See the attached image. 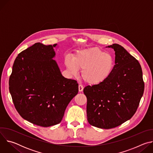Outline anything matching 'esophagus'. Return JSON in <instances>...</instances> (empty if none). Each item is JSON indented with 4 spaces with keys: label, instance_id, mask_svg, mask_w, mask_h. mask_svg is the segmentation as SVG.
<instances>
[{
    "label": "esophagus",
    "instance_id": "obj_1",
    "mask_svg": "<svg viewBox=\"0 0 153 153\" xmlns=\"http://www.w3.org/2000/svg\"><path fill=\"white\" fill-rule=\"evenodd\" d=\"M83 86L82 85H79V91L80 92H81L83 91Z\"/></svg>",
    "mask_w": 153,
    "mask_h": 153
}]
</instances>
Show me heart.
I'll list each match as a JSON object with an SVG mask.
<instances>
[{
	"label": "heart",
	"mask_w": 153,
	"mask_h": 153,
	"mask_svg": "<svg viewBox=\"0 0 153 153\" xmlns=\"http://www.w3.org/2000/svg\"><path fill=\"white\" fill-rule=\"evenodd\" d=\"M65 65L70 73L76 76L82 70V77L87 83L99 85L111 75L114 68L113 57L97 47L78 51L73 57L65 59Z\"/></svg>",
	"instance_id": "obj_1"
}]
</instances>
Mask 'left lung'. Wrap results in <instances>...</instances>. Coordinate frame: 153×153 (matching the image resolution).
<instances>
[{"mask_svg":"<svg viewBox=\"0 0 153 153\" xmlns=\"http://www.w3.org/2000/svg\"><path fill=\"white\" fill-rule=\"evenodd\" d=\"M115 51L111 75L99 85L86 86L87 120L94 126L111 129L131 118L144 91L142 70L137 60L116 43L108 46Z\"/></svg>","mask_w":153,"mask_h":153,"instance_id":"8db88e82","label":"left lung"}]
</instances>
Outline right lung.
Segmentation results:
<instances>
[{"label":"right lung","instance_id":"1","mask_svg":"<svg viewBox=\"0 0 153 153\" xmlns=\"http://www.w3.org/2000/svg\"><path fill=\"white\" fill-rule=\"evenodd\" d=\"M56 45L38 42L20 53L9 79L10 92L19 114L43 127L59 123L79 91L77 81L62 76L53 59Z\"/></svg>","mask_w":153,"mask_h":153}]
</instances>
